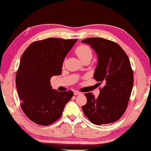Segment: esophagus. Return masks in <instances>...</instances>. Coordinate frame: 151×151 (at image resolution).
Returning <instances> with one entry per match:
<instances>
[{"label": "esophagus", "instance_id": "1", "mask_svg": "<svg viewBox=\"0 0 151 151\" xmlns=\"http://www.w3.org/2000/svg\"><path fill=\"white\" fill-rule=\"evenodd\" d=\"M82 94L81 92H79V91H75L74 92V95H76V96H77V95H80Z\"/></svg>", "mask_w": 151, "mask_h": 151}]
</instances>
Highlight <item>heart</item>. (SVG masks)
Instances as JSON below:
<instances>
[{"mask_svg":"<svg viewBox=\"0 0 151 151\" xmlns=\"http://www.w3.org/2000/svg\"><path fill=\"white\" fill-rule=\"evenodd\" d=\"M75 53L82 62L85 60H91L92 58V49L90 47L86 45H81L78 46L75 49Z\"/></svg>","mask_w":151,"mask_h":151,"instance_id":"1","label":"heart"}]
</instances>
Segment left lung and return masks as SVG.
I'll return each instance as SVG.
<instances>
[{"instance_id":"obj_1","label":"left lung","mask_w":151,"mask_h":151,"mask_svg":"<svg viewBox=\"0 0 151 151\" xmlns=\"http://www.w3.org/2000/svg\"><path fill=\"white\" fill-rule=\"evenodd\" d=\"M89 44L98 55V64L94 78L104 86L95 98L85 93L87 102L82 111L91 122L96 125L115 122L127 110L133 86V72L129 57L116 42L102 38L82 41Z\"/></svg>"}]
</instances>
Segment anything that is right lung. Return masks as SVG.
<instances>
[{
    "instance_id": "add662e5",
    "label": "right lung",
    "mask_w": 151,
    "mask_h": 151,
    "mask_svg": "<svg viewBox=\"0 0 151 151\" xmlns=\"http://www.w3.org/2000/svg\"><path fill=\"white\" fill-rule=\"evenodd\" d=\"M77 39L50 38L32 42L22 53L16 76L20 106L37 124L50 125L63 114L71 91L52 89L50 79L62 73L64 59Z\"/></svg>"
}]
</instances>
